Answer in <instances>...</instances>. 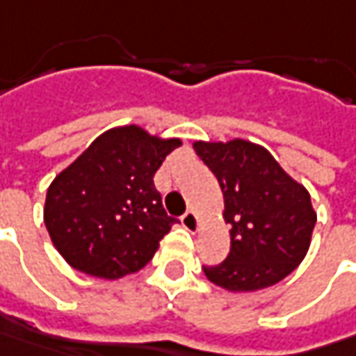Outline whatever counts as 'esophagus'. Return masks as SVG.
<instances>
[{
    "mask_svg": "<svg viewBox=\"0 0 356 356\" xmlns=\"http://www.w3.org/2000/svg\"><path fill=\"white\" fill-rule=\"evenodd\" d=\"M181 223H183V227H185L187 231H191V233H195V231L199 229V219H197L195 211H187V213L181 217Z\"/></svg>",
    "mask_w": 356,
    "mask_h": 356,
    "instance_id": "1",
    "label": "esophagus"
}]
</instances>
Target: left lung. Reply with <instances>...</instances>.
Instances as JSON below:
<instances>
[{
  "instance_id": "left-lung-1",
  "label": "left lung",
  "mask_w": 356,
  "mask_h": 356,
  "mask_svg": "<svg viewBox=\"0 0 356 356\" xmlns=\"http://www.w3.org/2000/svg\"><path fill=\"white\" fill-rule=\"evenodd\" d=\"M193 149L219 181L231 225V251L221 265L203 267L207 279L231 293L277 285L311 247L317 213L309 191L247 139L195 141Z\"/></svg>"
}]
</instances>
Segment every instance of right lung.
I'll list each match as a JSON object with an SVG mask.
<instances>
[{"instance_id": "obj_1", "label": "right lung", "mask_w": 356, "mask_h": 356, "mask_svg": "<svg viewBox=\"0 0 356 356\" xmlns=\"http://www.w3.org/2000/svg\"><path fill=\"white\" fill-rule=\"evenodd\" d=\"M181 139L139 125L101 133L51 181L43 221L59 255L97 279L143 269L171 231L153 175Z\"/></svg>"}]
</instances>
